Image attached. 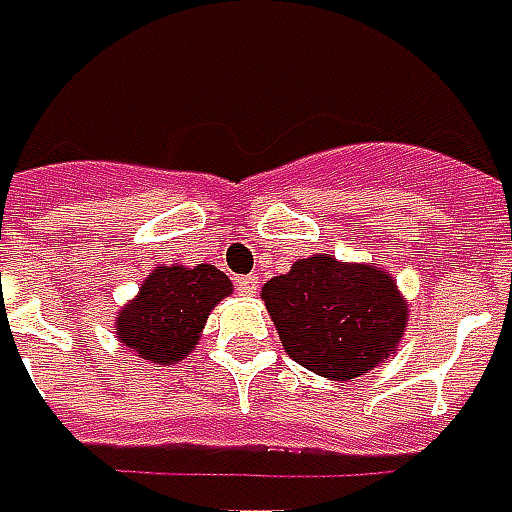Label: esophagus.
<instances>
[{
	"label": "esophagus",
	"mask_w": 512,
	"mask_h": 512,
	"mask_svg": "<svg viewBox=\"0 0 512 512\" xmlns=\"http://www.w3.org/2000/svg\"><path fill=\"white\" fill-rule=\"evenodd\" d=\"M256 289H259V278L256 275H242V278H237L239 295H253Z\"/></svg>",
	"instance_id": "obj_1"
}]
</instances>
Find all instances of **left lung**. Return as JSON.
Here are the masks:
<instances>
[{"label":"left lung","mask_w":512,"mask_h":512,"mask_svg":"<svg viewBox=\"0 0 512 512\" xmlns=\"http://www.w3.org/2000/svg\"><path fill=\"white\" fill-rule=\"evenodd\" d=\"M262 297L289 358L322 378L353 380L378 366L408 322L391 275L336 262L328 253L270 278Z\"/></svg>","instance_id":"8db88e82"}]
</instances>
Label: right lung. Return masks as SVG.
<instances>
[{
  "label": "right lung",
  "mask_w": 512,
  "mask_h": 512,
  "mask_svg": "<svg viewBox=\"0 0 512 512\" xmlns=\"http://www.w3.org/2000/svg\"><path fill=\"white\" fill-rule=\"evenodd\" d=\"M231 295V281L212 264L159 267L134 303L118 314L115 333L129 350L154 364H173L198 342L209 311Z\"/></svg>",
  "instance_id": "add662e5"
}]
</instances>
